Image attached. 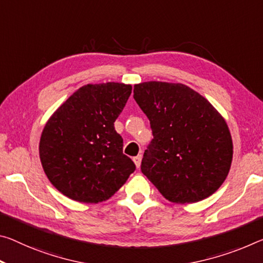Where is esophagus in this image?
Here are the masks:
<instances>
[{
    "label": "esophagus",
    "mask_w": 263,
    "mask_h": 263,
    "mask_svg": "<svg viewBox=\"0 0 263 263\" xmlns=\"http://www.w3.org/2000/svg\"><path fill=\"white\" fill-rule=\"evenodd\" d=\"M133 161H135V164L137 166V168L140 167V164H141V156L139 154V156H137L133 158Z\"/></svg>",
    "instance_id": "34e87169"
}]
</instances>
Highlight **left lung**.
Returning a JSON list of instances; mask_svg holds the SVG:
<instances>
[{
  "label": "left lung",
  "instance_id": "1",
  "mask_svg": "<svg viewBox=\"0 0 263 263\" xmlns=\"http://www.w3.org/2000/svg\"><path fill=\"white\" fill-rule=\"evenodd\" d=\"M133 98L153 135L141 160L144 176L172 202H197L213 194L233 158L232 137L221 115L179 83H140Z\"/></svg>",
  "mask_w": 263,
  "mask_h": 263
}]
</instances>
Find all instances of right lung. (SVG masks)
Instances as JSON below:
<instances>
[{
    "label": "right lung",
    "mask_w": 263,
    "mask_h": 263,
    "mask_svg": "<svg viewBox=\"0 0 263 263\" xmlns=\"http://www.w3.org/2000/svg\"><path fill=\"white\" fill-rule=\"evenodd\" d=\"M131 91L123 83L84 85L45 124L40 140L42 166L68 198L105 201L135 172V162L123 153V138L115 130Z\"/></svg>",
    "instance_id": "right-lung-1"
}]
</instances>
